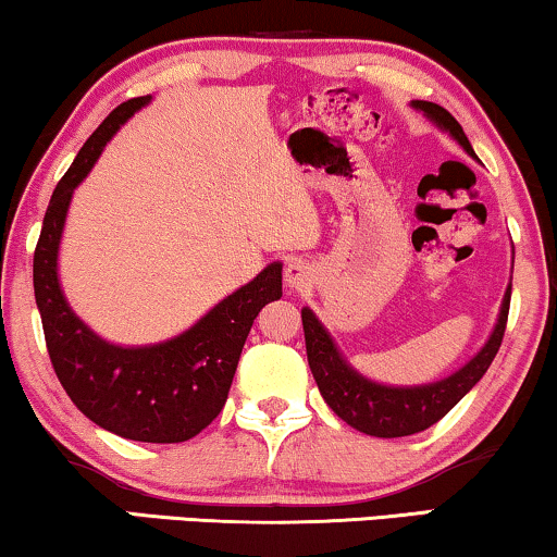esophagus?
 I'll return each instance as SVG.
<instances>
[{"mask_svg": "<svg viewBox=\"0 0 557 557\" xmlns=\"http://www.w3.org/2000/svg\"><path fill=\"white\" fill-rule=\"evenodd\" d=\"M284 284L292 288V292H301V288L311 286V271L304 261H292L284 269Z\"/></svg>", "mask_w": 557, "mask_h": 557, "instance_id": "1", "label": "esophagus"}]
</instances>
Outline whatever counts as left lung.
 <instances>
[{"label": "left lung", "instance_id": "obj_1", "mask_svg": "<svg viewBox=\"0 0 557 557\" xmlns=\"http://www.w3.org/2000/svg\"><path fill=\"white\" fill-rule=\"evenodd\" d=\"M416 111H421L431 124H436L441 132H446L471 159H476L474 149L463 134L459 121L448 113L444 106L431 101H410ZM515 253V250H512ZM515 263V261H512ZM509 294L512 284L507 286L505 299H502L497 324L484 342V347L471 357V360L451 375L425 385H385L377 380L364 377L357 372L347 357L339 352L337 342L326 332V326L319 322V317L309 307L301 309L304 339H307V357L311 375H314L319 393L326 406L337 413L347 425H352L360 433L375 438H400L413 436L418 431H425L429 425L441 421L471 387H474L497 355L505 337Z\"/></svg>", "mask_w": 557, "mask_h": 557}]
</instances>
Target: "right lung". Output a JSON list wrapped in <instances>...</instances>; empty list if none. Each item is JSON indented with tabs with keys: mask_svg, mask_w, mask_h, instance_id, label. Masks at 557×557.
Wrapping results in <instances>:
<instances>
[{
	"mask_svg": "<svg viewBox=\"0 0 557 557\" xmlns=\"http://www.w3.org/2000/svg\"><path fill=\"white\" fill-rule=\"evenodd\" d=\"M149 103L151 96H141L111 111L58 182L35 248L33 284L50 362L75 408L121 438L180 444L223 410L253 319L284 292L281 263L273 261L177 337L154 345H113L71 309L60 286L58 253L73 193L106 144Z\"/></svg>",
	"mask_w": 557,
	"mask_h": 557,
	"instance_id": "right-lung-1",
	"label": "right lung"
}]
</instances>
